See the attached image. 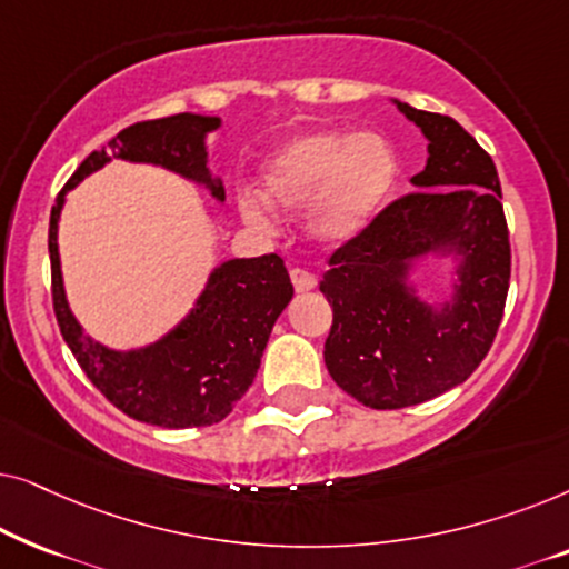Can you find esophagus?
<instances>
[{"label": "esophagus", "instance_id": "34e87169", "mask_svg": "<svg viewBox=\"0 0 569 569\" xmlns=\"http://www.w3.org/2000/svg\"><path fill=\"white\" fill-rule=\"evenodd\" d=\"M290 279H292L295 290H298V292H308V290H313V287H316V277L310 274L308 269H292Z\"/></svg>", "mask_w": 569, "mask_h": 569}]
</instances>
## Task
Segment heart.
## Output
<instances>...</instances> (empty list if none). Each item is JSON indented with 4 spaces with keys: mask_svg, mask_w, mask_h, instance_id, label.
I'll return each mask as SVG.
<instances>
[{
    "mask_svg": "<svg viewBox=\"0 0 569 569\" xmlns=\"http://www.w3.org/2000/svg\"><path fill=\"white\" fill-rule=\"evenodd\" d=\"M396 178L399 158L383 134H347L341 129H316L290 139L261 170L271 204L302 209L310 203V230L329 243H345L362 232L393 191ZM238 207L256 228L267 230L274 222L256 191H240Z\"/></svg>",
    "mask_w": 569,
    "mask_h": 569,
    "instance_id": "obj_1",
    "label": "heart"
}]
</instances>
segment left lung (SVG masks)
Wrapping results in <instances>:
<instances>
[{"label":"left lung","mask_w":569,"mask_h":569,"mask_svg":"<svg viewBox=\"0 0 569 569\" xmlns=\"http://www.w3.org/2000/svg\"><path fill=\"white\" fill-rule=\"evenodd\" d=\"M427 144L415 191L386 204L329 256L321 292L333 308L323 360L333 383L370 409H403L463 383L500 329L510 232L497 168L461 123L399 103ZM456 242L465 253L453 307L435 315L409 296L406 261Z\"/></svg>","instance_id":"left-lung-1"}]
</instances>
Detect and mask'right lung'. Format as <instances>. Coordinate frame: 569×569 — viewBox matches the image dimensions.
<instances>
[{
  "instance_id": "add662e5",
  "label": "right lung",
  "mask_w": 569,
  "mask_h": 569,
  "mask_svg": "<svg viewBox=\"0 0 569 569\" xmlns=\"http://www.w3.org/2000/svg\"><path fill=\"white\" fill-rule=\"evenodd\" d=\"M217 127L220 119L193 113L131 123L108 142V150L90 152L80 162L51 207V300L61 337L84 376L116 409L139 422L168 430L220 422L253 383L271 326L295 292L282 256L267 253L259 259L224 261L209 277L197 308L176 331L137 352H113L84 337L67 306L57 224L64 193L111 158L170 168L209 186L222 201L224 189L209 176L204 150V134Z\"/></svg>"
}]
</instances>
